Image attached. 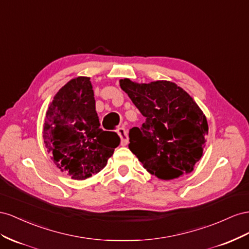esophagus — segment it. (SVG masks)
I'll return each instance as SVG.
<instances>
[{"label":"esophagus","instance_id":"esophagus-1","mask_svg":"<svg viewBox=\"0 0 249 249\" xmlns=\"http://www.w3.org/2000/svg\"><path fill=\"white\" fill-rule=\"evenodd\" d=\"M118 134L120 136V139H121V145L122 146H125L128 144V133H127V131L124 129V128H120L118 130Z\"/></svg>","mask_w":249,"mask_h":249}]
</instances>
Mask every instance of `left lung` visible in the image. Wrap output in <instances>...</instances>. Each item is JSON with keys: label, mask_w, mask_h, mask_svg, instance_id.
<instances>
[{"label": "left lung", "mask_w": 249, "mask_h": 249, "mask_svg": "<svg viewBox=\"0 0 249 249\" xmlns=\"http://www.w3.org/2000/svg\"><path fill=\"white\" fill-rule=\"evenodd\" d=\"M120 87L146 119L141 128L130 129L129 149L147 171L165 180L193 171L209 126L192 97L164 80L139 84L122 79Z\"/></svg>", "instance_id": "left-lung-1"}]
</instances>
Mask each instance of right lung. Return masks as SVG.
<instances>
[{
  "label": "right lung",
  "mask_w": 249,
  "mask_h": 249,
  "mask_svg": "<svg viewBox=\"0 0 249 249\" xmlns=\"http://www.w3.org/2000/svg\"><path fill=\"white\" fill-rule=\"evenodd\" d=\"M120 141L100 127L89 77L70 80L55 95L46 113L44 142L60 171L73 179L89 178L106 166Z\"/></svg>",
  "instance_id": "right-lung-1"
}]
</instances>
